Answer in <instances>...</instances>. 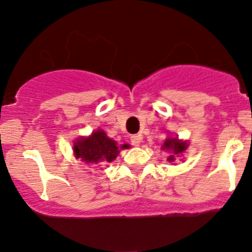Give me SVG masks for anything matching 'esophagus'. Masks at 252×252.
Returning a JSON list of instances; mask_svg holds the SVG:
<instances>
[{"instance_id":"34e87169","label":"esophagus","mask_w":252,"mask_h":252,"mask_svg":"<svg viewBox=\"0 0 252 252\" xmlns=\"http://www.w3.org/2000/svg\"><path fill=\"white\" fill-rule=\"evenodd\" d=\"M140 142H142V135H140V134H135V135H131V137H130V143L134 147L139 146Z\"/></svg>"}]
</instances>
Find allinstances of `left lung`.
Instances as JSON below:
<instances>
[{"label":"left lung","instance_id":"8db88e82","mask_svg":"<svg viewBox=\"0 0 252 252\" xmlns=\"http://www.w3.org/2000/svg\"><path fill=\"white\" fill-rule=\"evenodd\" d=\"M187 147L188 143L180 140L178 138H167L163 143L162 149L171 152V154L168 156V160L169 162H174L187 149Z\"/></svg>","mask_w":252,"mask_h":252}]
</instances>
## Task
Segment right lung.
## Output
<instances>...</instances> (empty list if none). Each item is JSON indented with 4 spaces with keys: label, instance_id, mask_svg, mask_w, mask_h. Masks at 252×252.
Wrapping results in <instances>:
<instances>
[{
    "label": "right lung",
    "instance_id": "add662e5",
    "mask_svg": "<svg viewBox=\"0 0 252 252\" xmlns=\"http://www.w3.org/2000/svg\"><path fill=\"white\" fill-rule=\"evenodd\" d=\"M128 144H124L121 148H126ZM119 148L117 142L110 139L106 133L101 129L93 131L89 137H80L74 143V154L76 158H80L83 162L89 165L104 164L110 163L118 157Z\"/></svg>",
    "mask_w": 252,
    "mask_h": 252
}]
</instances>
